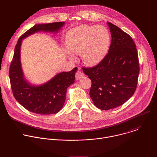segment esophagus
Segmentation results:
<instances>
[{"label": "esophagus", "instance_id": "obj_1", "mask_svg": "<svg viewBox=\"0 0 157 157\" xmlns=\"http://www.w3.org/2000/svg\"><path fill=\"white\" fill-rule=\"evenodd\" d=\"M84 76V74L79 71H78L76 73V80H79L80 79H81L82 77Z\"/></svg>", "mask_w": 157, "mask_h": 157}]
</instances>
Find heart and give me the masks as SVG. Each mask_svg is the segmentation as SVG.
Returning <instances> with one entry per match:
<instances>
[{
	"label": "heart",
	"mask_w": 157,
	"mask_h": 157,
	"mask_svg": "<svg viewBox=\"0 0 157 157\" xmlns=\"http://www.w3.org/2000/svg\"><path fill=\"white\" fill-rule=\"evenodd\" d=\"M66 43L70 53L81 55L84 64L94 66L107 54L110 35L104 26L83 25L67 32Z\"/></svg>",
	"instance_id": "obj_1"
}]
</instances>
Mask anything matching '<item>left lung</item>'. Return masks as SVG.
<instances>
[{"label":"left lung","instance_id":"left-lung-1","mask_svg":"<svg viewBox=\"0 0 157 157\" xmlns=\"http://www.w3.org/2000/svg\"><path fill=\"white\" fill-rule=\"evenodd\" d=\"M107 25L112 37L108 53L96 66L82 68L92 82L89 95L101 110L116 108L128 100L136 91L140 71L131 36L109 21Z\"/></svg>","mask_w":157,"mask_h":157}]
</instances>
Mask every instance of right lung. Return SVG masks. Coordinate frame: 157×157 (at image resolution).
I'll return each instance as SVG.
<instances>
[{
  "label": "right lung",
  "mask_w": 157,
  "mask_h": 157,
  "mask_svg": "<svg viewBox=\"0 0 157 157\" xmlns=\"http://www.w3.org/2000/svg\"><path fill=\"white\" fill-rule=\"evenodd\" d=\"M64 25V21L36 24L19 38L15 47L9 70L12 93L22 106L35 114L49 115L58 113L64 105L67 88L75 82L78 68L76 67L70 71L59 73L41 85L31 84L25 79L21 69L20 48L22 40L41 31L57 33Z\"/></svg>",
  "instance_id": "add662e5"
}]
</instances>
